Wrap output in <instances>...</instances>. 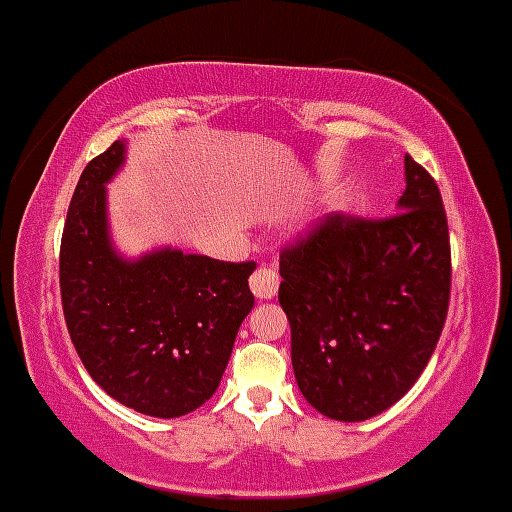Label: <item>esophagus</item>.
<instances>
[{"label": "esophagus", "instance_id": "1", "mask_svg": "<svg viewBox=\"0 0 512 512\" xmlns=\"http://www.w3.org/2000/svg\"><path fill=\"white\" fill-rule=\"evenodd\" d=\"M250 289L257 299H274V296H277V289H279L277 272H272V269H267V267L255 269V274L250 277Z\"/></svg>", "mask_w": 512, "mask_h": 512}]
</instances>
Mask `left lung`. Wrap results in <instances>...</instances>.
Masks as SVG:
<instances>
[{"label": "left lung", "mask_w": 512, "mask_h": 512, "mask_svg": "<svg viewBox=\"0 0 512 512\" xmlns=\"http://www.w3.org/2000/svg\"><path fill=\"white\" fill-rule=\"evenodd\" d=\"M396 213L333 216L282 252L279 303L296 384L318 413L362 423L401 401L428 367L449 306L440 189L411 155Z\"/></svg>", "instance_id": "8db88e82"}]
</instances>
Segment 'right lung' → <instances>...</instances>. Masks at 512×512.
Wrapping results in <instances>:
<instances>
[{
	"instance_id": "1",
	"label": "right lung",
	"mask_w": 512,
	"mask_h": 512,
	"mask_svg": "<svg viewBox=\"0 0 512 512\" xmlns=\"http://www.w3.org/2000/svg\"><path fill=\"white\" fill-rule=\"evenodd\" d=\"M126 140L84 167L60 247V294L89 376L126 408L179 418L204 406L226 372L240 323L255 306L252 262L155 247H116L106 184L126 165Z\"/></svg>"
}]
</instances>
